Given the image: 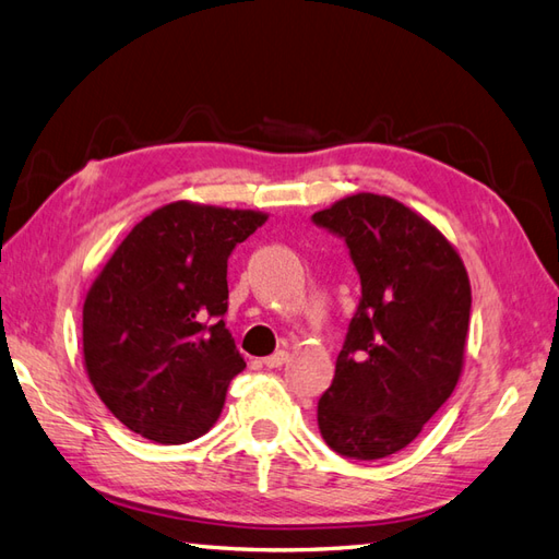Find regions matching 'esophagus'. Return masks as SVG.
I'll return each instance as SVG.
<instances>
[{
  "label": "esophagus",
  "mask_w": 559,
  "mask_h": 559,
  "mask_svg": "<svg viewBox=\"0 0 559 559\" xmlns=\"http://www.w3.org/2000/svg\"><path fill=\"white\" fill-rule=\"evenodd\" d=\"M287 361H289V354L287 352H275V354H270V356L263 358V364L267 368H282Z\"/></svg>",
  "instance_id": "1"
}]
</instances>
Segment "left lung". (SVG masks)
Returning a JSON list of instances; mask_svg holds the SVG:
<instances>
[{"instance_id": "1", "label": "left lung", "mask_w": 559, "mask_h": 559, "mask_svg": "<svg viewBox=\"0 0 559 559\" xmlns=\"http://www.w3.org/2000/svg\"><path fill=\"white\" fill-rule=\"evenodd\" d=\"M346 241L361 301L318 402V428L349 459H382L450 400L462 376L471 284L454 246L412 207L356 193L313 215Z\"/></svg>"}]
</instances>
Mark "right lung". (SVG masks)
<instances>
[{"label": "right lung", "mask_w": 559, "mask_h": 559, "mask_svg": "<svg viewBox=\"0 0 559 559\" xmlns=\"http://www.w3.org/2000/svg\"><path fill=\"white\" fill-rule=\"evenodd\" d=\"M255 210L177 201L143 217L83 304V361L129 430L183 444L215 426L246 368L222 316L227 260L265 225Z\"/></svg>", "instance_id": "right-lung-1"}]
</instances>
